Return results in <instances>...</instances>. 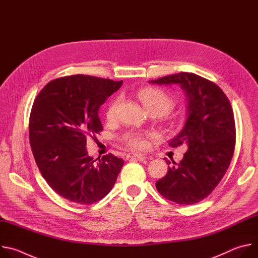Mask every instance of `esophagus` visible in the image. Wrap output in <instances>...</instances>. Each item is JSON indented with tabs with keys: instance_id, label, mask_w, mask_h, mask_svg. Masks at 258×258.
Segmentation results:
<instances>
[{
	"instance_id": "1",
	"label": "esophagus",
	"mask_w": 258,
	"mask_h": 258,
	"mask_svg": "<svg viewBox=\"0 0 258 258\" xmlns=\"http://www.w3.org/2000/svg\"><path fill=\"white\" fill-rule=\"evenodd\" d=\"M126 158H127V159H130V158H137L138 160H144V159H146L147 157H146V155H145V154H141V153H134V152H132V153H128V154L126 155Z\"/></svg>"
}]
</instances>
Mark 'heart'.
Here are the masks:
<instances>
[{
    "instance_id": "b5f03b06",
    "label": "heart",
    "mask_w": 258,
    "mask_h": 258,
    "mask_svg": "<svg viewBox=\"0 0 258 258\" xmlns=\"http://www.w3.org/2000/svg\"><path fill=\"white\" fill-rule=\"evenodd\" d=\"M139 97L147 112L152 111V110H156V111L162 114L168 111L172 106V101L169 98V96L160 90L145 89L140 92ZM117 105H118V100L112 102L109 105L106 112V116L108 119H113L115 117ZM121 139L124 143H126L128 146L133 147L135 149H143L147 146L145 137L139 133H135V132L125 133Z\"/></svg>"
}]
</instances>
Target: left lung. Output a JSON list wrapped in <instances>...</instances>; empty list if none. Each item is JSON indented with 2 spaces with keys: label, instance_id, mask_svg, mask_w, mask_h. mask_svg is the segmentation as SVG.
<instances>
[{
  "label": "left lung",
  "instance_id": "left-lung-1",
  "mask_svg": "<svg viewBox=\"0 0 258 258\" xmlns=\"http://www.w3.org/2000/svg\"><path fill=\"white\" fill-rule=\"evenodd\" d=\"M149 83L178 85L187 101L185 125L168 144L172 148L185 144L188 149L156 181L157 191L180 205L200 202L222 180L233 158L236 127L231 103L218 86L194 73L179 72Z\"/></svg>",
  "mask_w": 258,
  "mask_h": 258
}]
</instances>
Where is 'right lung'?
Returning a JSON list of instances; mask_svg holds the SVG:
<instances>
[{
  "mask_svg": "<svg viewBox=\"0 0 258 258\" xmlns=\"http://www.w3.org/2000/svg\"><path fill=\"white\" fill-rule=\"evenodd\" d=\"M122 81L70 76L47 84L29 117V143L48 185L75 203L93 204L112 190L124 161L111 153L89 156L87 140L103 127L99 108ZM98 161L97 162L96 160Z\"/></svg>",
  "mask_w": 258,
  "mask_h": 258,
  "instance_id": "add662e5",
  "label": "right lung"
}]
</instances>
